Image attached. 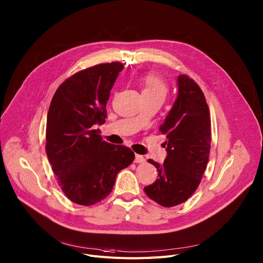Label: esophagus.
<instances>
[{"label": "esophagus", "mask_w": 263, "mask_h": 263, "mask_svg": "<svg viewBox=\"0 0 263 263\" xmlns=\"http://www.w3.org/2000/svg\"><path fill=\"white\" fill-rule=\"evenodd\" d=\"M136 163H142V162H145L146 161V159H145V157L142 156V155H139V154H136L135 155V160H134Z\"/></svg>", "instance_id": "34e87169"}]
</instances>
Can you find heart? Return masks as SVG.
<instances>
[{
  "mask_svg": "<svg viewBox=\"0 0 263 263\" xmlns=\"http://www.w3.org/2000/svg\"><path fill=\"white\" fill-rule=\"evenodd\" d=\"M142 94H155L165 97L166 87L161 79L154 74H148L142 79Z\"/></svg>",
  "mask_w": 263,
  "mask_h": 263,
  "instance_id": "b5f03b06",
  "label": "heart"
}]
</instances>
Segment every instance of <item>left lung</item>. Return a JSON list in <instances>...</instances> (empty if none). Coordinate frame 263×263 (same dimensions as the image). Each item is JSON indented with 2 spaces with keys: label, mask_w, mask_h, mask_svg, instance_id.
Returning a JSON list of instances; mask_svg holds the SVG:
<instances>
[{
  "label": "left lung",
  "mask_w": 263,
  "mask_h": 263,
  "mask_svg": "<svg viewBox=\"0 0 263 263\" xmlns=\"http://www.w3.org/2000/svg\"><path fill=\"white\" fill-rule=\"evenodd\" d=\"M177 98L159 131L165 136L166 157L155 165L158 178L145 187L148 197L171 208L184 202L200 183L211 148V118L199 86L189 77L177 78Z\"/></svg>",
  "instance_id": "obj_1"
}]
</instances>
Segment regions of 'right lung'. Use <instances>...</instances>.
Segmentation results:
<instances>
[{
	"instance_id": "right-lung-1",
	"label": "right lung",
	"mask_w": 263,
	"mask_h": 263,
	"mask_svg": "<svg viewBox=\"0 0 263 263\" xmlns=\"http://www.w3.org/2000/svg\"><path fill=\"white\" fill-rule=\"evenodd\" d=\"M124 69L119 62L80 71L55 91L47 115L46 153L65 195L74 203L92 205L106 198L118 172L134 160L125 146L103 140L110 91Z\"/></svg>"
}]
</instances>
